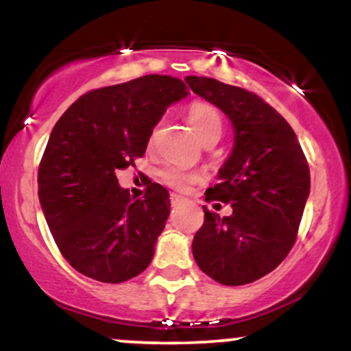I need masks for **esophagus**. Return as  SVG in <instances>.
Returning a JSON list of instances; mask_svg holds the SVG:
<instances>
[{
	"mask_svg": "<svg viewBox=\"0 0 351 351\" xmlns=\"http://www.w3.org/2000/svg\"><path fill=\"white\" fill-rule=\"evenodd\" d=\"M180 201H183V196L176 195V193H170V203L175 206V204H178Z\"/></svg>",
	"mask_w": 351,
	"mask_h": 351,
	"instance_id": "esophagus-1",
	"label": "esophagus"
}]
</instances>
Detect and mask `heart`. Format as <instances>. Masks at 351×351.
Returning a JSON list of instances; mask_svg holds the SVG:
<instances>
[{"label":"heart","instance_id":"1","mask_svg":"<svg viewBox=\"0 0 351 351\" xmlns=\"http://www.w3.org/2000/svg\"><path fill=\"white\" fill-rule=\"evenodd\" d=\"M188 120L191 123L193 130L199 136L201 142L204 138H209V136L219 138L221 132H223V119H221L219 110L208 102L196 100V102L189 104ZM158 176L167 186L180 189V191H186L193 184L201 181V176L198 173L189 171L176 163L165 165L162 170L158 171Z\"/></svg>","mask_w":351,"mask_h":351}]
</instances>
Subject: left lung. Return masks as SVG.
Instances as JSON below:
<instances>
[{
    "instance_id": "1",
    "label": "left lung",
    "mask_w": 351,
    "mask_h": 351,
    "mask_svg": "<svg viewBox=\"0 0 351 351\" xmlns=\"http://www.w3.org/2000/svg\"><path fill=\"white\" fill-rule=\"evenodd\" d=\"M186 84L234 127L231 156L204 196L208 203L231 204L232 215L221 217L203 206L193 256L219 284H251L272 272L295 244L310 193L307 158L287 120L254 92L196 75Z\"/></svg>"
}]
</instances>
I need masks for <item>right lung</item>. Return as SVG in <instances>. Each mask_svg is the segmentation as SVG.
Here are the masks:
<instances>
[{"label":"right lung","mask_w":351,"mask_h":351,"mask_svg":"<svg viewBox=\"0 0 351 351\" xmlns=\"http://www.w3.org/2000/svg\"><path fill=\"white\" fill-rule=\"evenodd\" d=\"M186 84L150 74L88 90L52 128L39 163V201L64 259L99 282L120 284L152 263L170 199L150 183L143 198L119 186L115 171L145 155L153 127Z\"/></svg>","instance_id":"obj_1"}]
</instances>
